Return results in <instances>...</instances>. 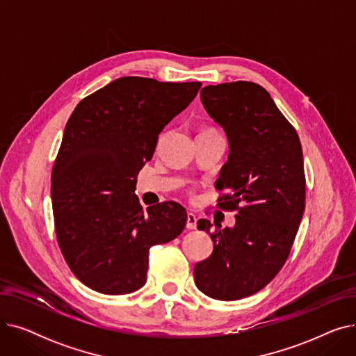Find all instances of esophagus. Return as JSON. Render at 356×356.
Masks as SVG:
<instances>
[{
	"instance_id": "esophagus-1",
	"label": "esophagus",
	"mask_w": 356,
	"mask_h": 356,
	"mask_svg": "<svg viewBox=\"0 0 356 356\" xmlns=\"http://www.w3.org/2000/svg\"><path fill=\"white\" fill-rule=\"evenodd\" d=\"M186 228L188 229H196V215L188 213V218H186Z\"/></svg>"
}]
</instances>
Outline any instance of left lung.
I'll list each match as a JSON object with an SVG mask.
<instances>
[{"label":"left lung","instance_id":"left-lung-1","mask_svg":"<svg viewBox=\"0 0 356 356\" xmlns=\"http://www.w3.org/2000/svg\"><path fill=\"white\" fill-rule=\"evenodd\" d=\"M200 101L228 137L229 156L215 188L236 211L234 228L211 234L213 252L195 266L196 287L216 300H239L264 289L289 258L305 212L303 152L294 127L254 82L209 85ZM200 219L197 228L211 232Z\"/></svg>","mask_w":356,"mask_h":356}]
</instances>
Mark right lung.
<instances>
[{"label": "right lung", "instance_id": "obj_1", "mask_svg": "<svg viewBox=\"0 0 356 356\" xmlns=\"http://www.w3.org/2000/svg\"><path fill=\"white\" fill-rule=\"evenodd\" d=\"M200 86L124 76L72 112L51 170V203L60 251L89 289L114 296L141 289L149 248L184 229L181 204L163 202L144 212L134 191L159 134Z\"/></svg>", "mask_w": 356, "mask_h": 356}]
</instances>
